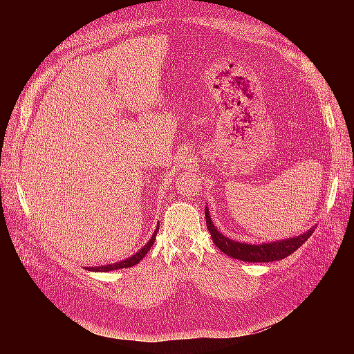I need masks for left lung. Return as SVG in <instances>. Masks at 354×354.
<instances>
[{"instance_id":"1","label":"left lung","mask_w":354,"mask_h":354,"mask_svg":"<svg viewBox=\"0 0 354 354\" xmlns=\"http://www.w3.org/2000/svg\"><path fill=\"white\" fill-rule=\"evenodd\" d=\"M205 220H207V227L211 233L212 242L216 243L217 248L221 252L232 257V259L248 261V263H269V261L282 260L285 257L291 255L294 251H297L299 246L310 238V234L315 232V226H313L312 229H308L307 232L298 234V236H294V238L255 245V243L236 242L221 234L217 230V227L214 226L207 207H205Z\"/></svg>"}]
</instances>
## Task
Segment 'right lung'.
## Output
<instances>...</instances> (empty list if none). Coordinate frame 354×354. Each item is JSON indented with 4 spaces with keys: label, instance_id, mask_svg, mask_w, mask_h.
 Masks as SVG:
<instances>
[{
    "label": "right lung",
    "instance_id": "right-lung-1",
    "mask_svg": "<svg viewBox=\"0 0 354 354\" xmlns=\"http://www.w3.org/2000/svg\"><path fill=\"white\" fill-rule=\"evenodd\" d=\"M158 230H159V223H158V226H156V229H155V232H153V234H152V238L149 239V242L143 246V248H142L140 251L136 252V254L131 255V257H128L127 260L120 261V263H115V264L102 266V267H91V269H88V270H93V272H111V270H116V269H127V267H133V266L138 264V263H140V261L143 260V257L147 254V251L152 248V245L155 243V238H156Z\"/></svg>",
    "mask_w": 354,
    "mask_h": 354
}]
</instances>
